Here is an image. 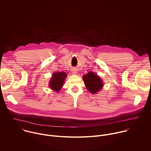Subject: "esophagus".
I'll use <instances>...</instances> for the list:
<instances>
[{
    "label": "esophagus",
    "mask_w": 151,
    "mask_h": 151,
    "mask_svg": "<svg viewBox=\"0 0 151 151\" xmlns=\"http://www.w3.org/2000/svg\"><path fill=\"white\" fill-rule=\"evenodd\" d=\"M72 72V73H73V74H75V73H76V71H75V70H73Z\"/></svg>",
    "instance_id": "obj_1"
}]
</instances>
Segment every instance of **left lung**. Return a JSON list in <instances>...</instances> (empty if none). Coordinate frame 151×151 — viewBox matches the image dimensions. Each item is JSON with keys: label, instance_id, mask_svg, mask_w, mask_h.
Listing matches in <instances>:
<instances>
[{"label": "left lung", "instance_id": "1", "mask_svg": "<svg viewBox=\"0 0 151 151\" xmlns=\"http://www.w3.org/2000/svg\"><path fill=\"white\" fill-rule=\"evenodd\" d=\"M83 79L87 90L92 94H96L99 91L103 86L100 78L92 72L85 75Z\"/></svg>", "mask_w": 151, "mask_h": 151}]
</instances>
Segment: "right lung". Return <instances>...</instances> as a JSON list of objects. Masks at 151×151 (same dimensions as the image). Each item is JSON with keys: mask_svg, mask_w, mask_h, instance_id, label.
Returning a JSON list of instances; mask_svg holds the SVG:
<instances>
[{"mask_svg": "<svg viewBox=\"0 0 151 151\" xmlns=\"http://www.w3.org/2000/svg\"><path fill=\"white\" fill-rule=\"evenodd\" d=\"M66 76L65 72H56L54 73L50 80L51 81L50 82V87L56 92H58L63 85L64 79L66 78Z\"/></svg>", "mask_w": 151, "mask_h": 151, "instance_id": "obj_1", "label": "right lung"}]
</instances>
